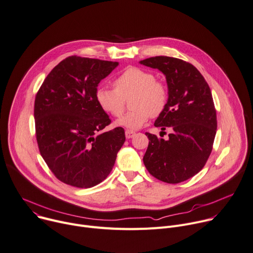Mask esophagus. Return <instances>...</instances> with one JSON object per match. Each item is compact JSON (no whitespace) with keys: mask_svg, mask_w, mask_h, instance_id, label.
Returning <instances> with one entry per match:
<instances>
[{"mask_svg":"<svg viewBox=\"0 0 253 253\" xmlns=\"http://www.w3.org/2000/svg\"><path fill=\"white\" fill-rule=\"evenodd\" d=\"M135 134H136V133H135L134 131H132V130H126V131H125L126 138H128V139H130V138H132V137H134Z\"/></svg>","mask_w":253,"mask_h":253,"instance_id":"obj_1","label":"esophagus"}]
</instances>
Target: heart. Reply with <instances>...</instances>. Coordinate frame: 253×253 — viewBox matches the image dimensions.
<instances>
[{
	"label": "heart",
	"instance_id": "obj_1",
	"mask_svg": "<svg viewBox=\"0 0 253 253\" xmlns=\"http://www.w3.org/2000/svg\"><path fill=\"white\" fill-rule=\"evenodd\" d=\"M115 89L98 87L95 94L100 108L114 117H120L124 112L125 100L131 99L130 112L121 117L116 124L130 129L143 126L150 116L156 117L167 107L169 90L167 85L155 80V76L139 67L131 66L116 78Z\"/></svg>",
	"mask_w": 253,
	"mask_h": 253
}]
</instances>
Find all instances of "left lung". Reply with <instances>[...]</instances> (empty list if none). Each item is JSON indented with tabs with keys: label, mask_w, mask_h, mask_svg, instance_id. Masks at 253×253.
<instances>
[{
	"label": "left lung",
	"mask_w": 253,
	"mask_h": 253,
	"mask_svg": "<svg viewBox=\"0 0 253 253\" xmlns=\"http://www.w3.org/2000/svg\"><path fill=\"white\" fill-rule=\"evenodd\" d=\"M157 68L167 79L169 100L154 122L172 129L169 139L145 133L149 139L143 163L151 175L168 183L185 181L208 160L217 131V116L209 84L197 68L178 58L155 56L139 61Z\"/></svg>",
	"instance_id": "8db88e82"
}]
</instances>
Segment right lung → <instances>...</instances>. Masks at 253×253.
<instances>
[{
  "label": "right lung",
  "mask_w": 253,
  "mask_h": 253,
  "mask_svg": "<svg viewBox=\"0 0 253 253\" xmlns=\"http://www.w3.org/2000/svg\"><path fill=\"white\" fill-rule=\"evenodd\" d=\"M118 64L66 57L49 73L36 95L34 119L40 154L66 185L86 189L103 181L125 142L122 127L102 132L111 120L95 98L99 83Z\"/></svg>",
  "instance_id": "add662e5"
}]
</instances>
